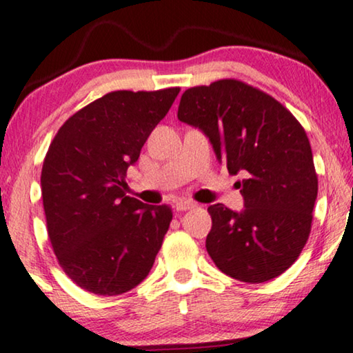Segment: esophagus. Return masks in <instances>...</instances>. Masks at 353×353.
I'll list each match as a JSON object with an SVG mask.
<instances>
[{
    "label": "esophagus",
    "mask_w": 353,
    "mask_h": 353,
    "mask_svg": "<svg viewBox=\"0 0 353 353\" xmlns=\"http://www.w3.org/2000/svg\"><path fill=\"white\" fill-rule=\"evenodd\" d=\"M195 203L194 201H179V203H176V210L177 211H187V210H194L195 208Z\"/></svg>",
    "instance_id": "esophagus-1"
}]
</instances>
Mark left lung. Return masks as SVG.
I'll list each match as a JSON object with an SVG mask.
<instances>
[{
  "instance_id": "8db88e82",
  "label": "left lung",
  "mask_w": 353,
  "mask_h": 353,
  "mask_svg": "<svg viewBox=\"0 0 353 353\" xmlns=\"http://www.w3.org/2000/svg\"><path fill=\"white\" fill-rule=\"evenodd\" d=\"M177 117L203 130L229 174L245 176L237 182L243 211L208 206L211 260L242 283L278 278L308 241L318 195L302 124L278 100L237 79L187 88Z\"/></svg>"
}]
</instances>
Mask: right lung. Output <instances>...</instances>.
I'll list each match as a JSON object with an SVG mask.
<instances>
[{
	"mask_svg": "<svg viewBox=\"0 0 353 353\" xmlns=\"http://www.w3.org/2000/svg\"><path fill=\"white\" fill-rule=\"evenodd\" d=\"M179 92L106 93L50 143L40 177L46 229L59 266L87 292L124 294L152 270L172 210L125 195V172Z\"/></svg>",
	"mask_w": 353,
	"mask_h": 353,
	"instance_id": "1",
	"label": "right lung"
}]
</instances>
